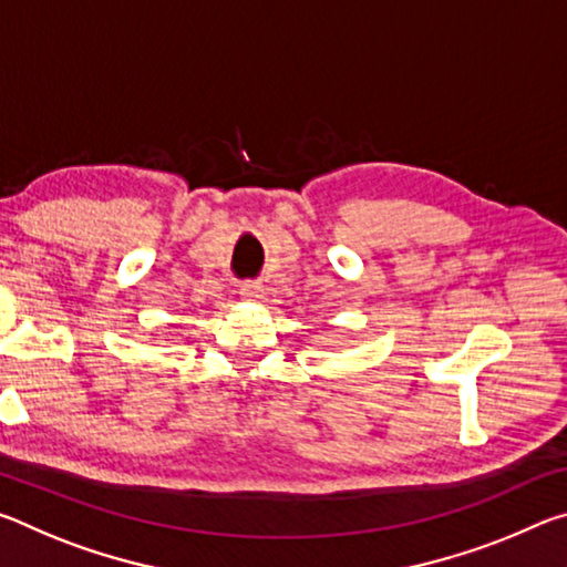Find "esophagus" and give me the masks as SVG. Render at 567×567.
Returning a JSON list of instances; mask_svg holds the SVG:
<instances>
[{
    "mask_svg": "<svg viewBox=\"0 0 567 567\" xmlns=\"http://www.w3.org/2000/svg\"><path fill=\"white\" fill-rule=\"evenodd\" d=\"M239 297H243V300H260V297H262V285L255 282V280L243 282V285H239Z\"/></svg>",
    "mask_w": 567,
    "mask_h": 567,
    "instance_id": "1",
    "label": "esophagus"
}]
</instances>
